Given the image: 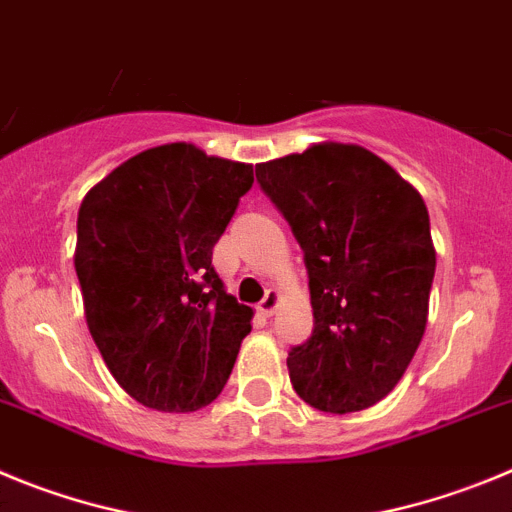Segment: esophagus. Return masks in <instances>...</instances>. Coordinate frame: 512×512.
Segmentation results:
<instances>
[{
    "mask_svg": "<svg viewBox=\"0 0 512 512\" xmlns=\"http://www.w3.org/2000/svg\"><path fill=\"white\" fill-rule=\"evenodd\" d=\"M278 303H280V293L275 288H270L265 293V298L260 301V306H257V311H260L262 316H273L275 308H278Z\"/></svg>",
    "mask_w": 512,
    "mask_h": 512,
    "instance_id": "1",
    "label": "esophagus"
}]
</instances>
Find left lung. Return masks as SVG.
<instances>
[{"label": "left lung", "instance_id": "left-lung-1", "mask_svg": "<svg viewBox=\"0 0 512 512\" xmlns=\"http://www.w3.org/2000/svg\"><path fill=\"white\" fill-rule=\"evenodd\" d=\"M255 173L308 270L313 331L290 349V382L324 413L365 411L398 385L426 331L436 250L421 193L344 142H319Z\"/></svg>", "mask_w": 512, "mask_h": 512}]
</instances>
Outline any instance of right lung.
<instances>
[{
	"mask_svg": "<svg viewBox=\"0 0 512 512\" xmlns=\"http://www.w3.org/2000/svg\"><path fill=\"white\" fill-rule=\"evenodd\" d=\"M252 181V165L170 142L124 160L81 201L73 265L86 324L147 408L199 411L232 375L252 308L224 290L211 252Z\"/></svg>",
	"mask_w": 512,
	"mask_h": 512,
	"instance_id": "add662e5",
	"label": "right lung"
}]
</instances>
